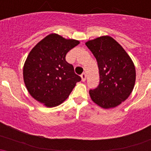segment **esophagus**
Listing matches in <instances>:
<instances>
[{
  "label": "esophagus",
  "instance_id": "1",
  "mask_svg": "<svg viewBox=\"0 0 151 151\" xmlns=\"http://www.w3.org/2000/svg\"><path fill=\"white\" fill-rule=\"evenodd\" d=\"M81 77H82V82H85V79H86V74H85V73H82V74L81 75Z\"/></svg>",
  "mask_w": 151,
  "mask_h": 151
}]
</instances>
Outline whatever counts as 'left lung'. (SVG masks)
<instances>
[{
	"mask_svg": "<svg viewBox=\"0 0 151 151\" xmlns=\"http://www.w3.org/2000/svg\"><path fill=\"white\" fill-rule=\"evenodd\" d=\"M85 45L97 60L99 69V85L89 91L91 98L104 109L116 107L127 99L134 88V63L122 47L110 36H101Z\"/></svg>",
	"mask_w": 151,
	"mask_h": 151,
	"instance_id": "1",
	"label": "left lung"
}]
</instances>
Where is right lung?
<instances>
[{"label": "right lung", "mask_w": 151, "mask_h": 151, "mask_svg": "<svg viewBox=\"0 0 151 151\" xmlns=\"http://www.w3.org/2000/svg\"><path fill=\"white\" fill-rule=\"evenodd\" d=\"M79 44L50 34L31 50L23 67V79L31 96L47 107L62 104L69 97L81 77L66 60L69 50Z\"/></svg>", "instance_id": "1"}]
</instances>
